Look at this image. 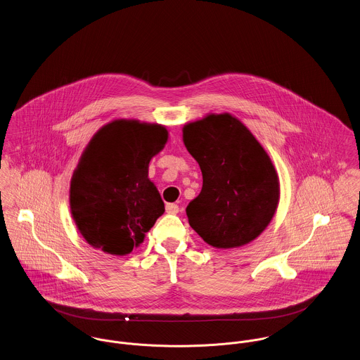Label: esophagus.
I'll return each mask as SVG.
<instances>
[{
    "label": "esophagus",
    "instance_id": "1",
    "mask_svg": "<svg viewBox=\"0 0 360 360\" xmlns=\"http://www.w3.org/2000/svg\"><path fill=\"white\" fill-rule=\"evenodd\" d=\"M167 214H171V215H176L179 212V207L176 204H167L166 205Z\"/></svg>",
    "mask_w": 360,
    "mask_h": 360
}]
</instances>
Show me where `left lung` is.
Listing matches in <instances>:
<instances>
[{
    "label": "left lung",
    "instance_id": "obj_1",
    "mask_svg": "<svg viewBox=\"0 0 360 360\" xmlns=\"http://www.w3.org/2000/svg\"><path fill=\"white\" fill-rule=\"evenodd\" d=\"M184 143L202 174L186 207L189 224L211 247L238 248L274 218L279 179L270 156L236 116L210 113L184 126Z\"/></svg>",
    "mask_w": 360,
    "mask_h": 360
}]
</instances>
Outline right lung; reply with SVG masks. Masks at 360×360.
I'll list each match as a JSON object with an SVG mask.
<instances>
[{"instance_id":"add662e5","label":"right lung","mask_w":360,"mask_h":360,"mask_svg":"<svg viewBox=\"0 0 360 360\" xmlns=\"http://www.w3.org/2000/svg\"><path fill=\"white\" fill-rule=\"evenodd\" d=\"M167 139L166 126L134 119L112 120L90 139L70 186L71 215L89 245L124 256L143 243L165 212L148 168Z\"/></svg>"}]
</instances>
